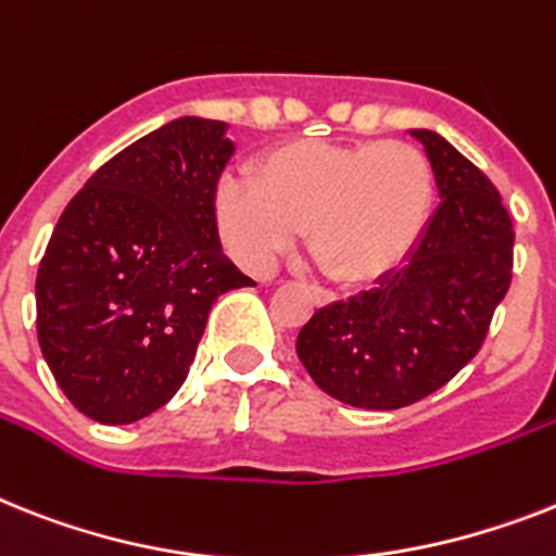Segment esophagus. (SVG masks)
Listing matches in <instances>:
<instances>
[{
	"label": "esophagus",
	"instance_id": "1",
	"mask_svg": "<svg viewBox=\"0 0 556 556\" xmlns=\"http://www.w3.org/2000/svg\"><path fill=\"white\" fill-rule=\"evenodd\" d=\"M318 295H320V292H318Z\"/></svg>",
	"mask_w": 556,
	"mask_h": 556
}]
</instances>
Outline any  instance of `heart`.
I'll return each instance as SVG.
<instances>
[{"mask_svg": "<svg viewBox=\"0 0 556 556\" xmlns=\"http://www.w3.org/2000/svg\"><path fill=\"white\" fill-rule=\"evenodd\" d=\"M434 199L432 164L403 141H289L264 153L252 181L227 178L215 222L232 258L264 273L306 229L318 267L338 283L375 281L401 264Z\"/></svg>", "mask_w": 556, "mask_h": 556, "instance_id": "1", "label": "heart"}]
</instances>
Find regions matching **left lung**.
Here are the masks:
<instances>
[{"instance_id": "1", "label": "left lung", "mask_w": 556, "mask_h": 556, "mask_svg": "<svg viewBox=\"0 0 556 556\" xmlns=\"http://www.w3.org/2000/svg\"><path fill=\"white\" fill-rule=\"evenodd\" d=\"M426 150L440 204L401 269L334 301L298 332V357L334 401L401 409L438 392L480 352L515 261V227L497 187L432 130Z\"/></svg>"}]
</instances>
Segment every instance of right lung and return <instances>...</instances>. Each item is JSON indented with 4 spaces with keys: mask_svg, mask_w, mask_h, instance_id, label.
I'll return each mask as SVG.
<instances>
[{
    "mask_svg": "<svg viewBox=\"0 0 556 556\" xmlns=\"http://www.w3.org/2000/svg\"><path fill=\"white\" fill-rule=\"evenodd\" d=\"M227 124L185 116L87 178L36 275V332L67 401L136 424L181 389L218 295L255 287L222 252Z\"/></svg>",
    "mask_w": 556,
    "mask_h": 556,
    "instance_id": "add662e5",
    "label": "right lung"
}]
</instances>
